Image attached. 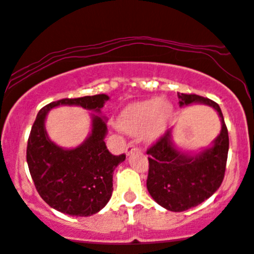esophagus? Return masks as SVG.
<instances>
[{
	"label": "esophagus",
	"mask_w": 254,
	"mask_h": 254,
	"mask_svg": "<svg viewBox=\"0 0 254 254\" xmlns=\"http://www.w3.org/2000/svg\"><path fill=\"white\" fill-rule=\"evenodd\" d=\"M136 150H137V147L135 146V143H133V142H130V143L127 144V150H125V152H127V154L129 155L130 153H133V152H136Z\"/></svg>",
	"instance_id": "34e87169"
}]
</instances>
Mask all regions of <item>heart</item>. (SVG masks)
Returning <instances> with one entry per match:
<instances>
[{
	"mask_svg": "<svg viewBox=\"0 0 254 254\" xmlns=\"http://www.w3.org/2000/svg\"><path fill=\"white\" fill-rule=\"evenodd\" d=\"M172 117V106L163 99H149L127 106L118 118L123 131L136 135L141 132L147 141L157 140L165 131Z\"/></svg>",
	"mask_w": 254,
	"mask_h": 254,
	"instance_id": "1",
	"label": "heart"
}]
</instances>
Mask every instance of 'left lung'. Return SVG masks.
Listing matches in <instances>:
<instances>
[{
	"label": "left lung",
	"instance_id": "left-lung-1",
	"mask_svg": "<svg viewBox=\"0 0 254 254\" xmlns=\"http://www.w3.org/2000/svg\"><path fill=\"white\" fill-rule=\"evenodd\" d=\"M180 106L205 104L218 112L222 130L212 147L195 155L176 149L172 142V129H168L153 146L147 149L149 169L147 189L150 196L174 212H182L201 204L216 193L224 178L229 136L218 104L195 94H180Z\"/></svg>",
	"mask_w": 254,
	"mask_h": 254
}]
</instances>
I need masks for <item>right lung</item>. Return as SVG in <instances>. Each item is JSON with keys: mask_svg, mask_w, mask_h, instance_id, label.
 Returning <instances> with one entry per match:
<instances>
[{"mask_svg": "<svg viewBox=\"0 0 254 254\" xmlns=\"http://www.w3.org/2000/svg\"><path fill=\"white\" fill-rule=\"evenodd\" d=\"M108 99L105 94L63 99L44 106L36 117L27 141V165L38 194L59 212L88 217L102 210L112 196L114 169L125 160V154H111L104 141L106 121L96 114H93L90 135L82 144L61 148L47 135V114L60 105L100 113Z\"/></svg>", "mask_w": 254, "mask_h": 254, "instance_id": "obj_1", "label": "right lung"}]
</instances>
